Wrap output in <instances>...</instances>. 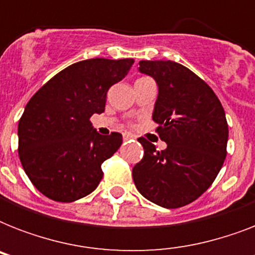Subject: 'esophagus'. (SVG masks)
<instances>
[{"mask_svg": "<svg viewBox=\"0 0 255 255\" xmlns=\"http://www.w3.org/2000/svg\"><path fill=\"white\" fill-rule=\"evenodd\" d=\"M135 139V135H132V133H124L123 135V140L124 141H128V140Z\"/></svg>", "mask_w": 255, "mask_h": 255, "instance_id": "34e87169", "label": "esophagus"}]
</instances>
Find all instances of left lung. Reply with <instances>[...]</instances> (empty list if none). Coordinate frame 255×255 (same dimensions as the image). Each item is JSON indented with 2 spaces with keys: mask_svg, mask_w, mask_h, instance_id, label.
Instances as JSON below:
<instances>
[{
  "mask_svg": "<svg viewBox=\"0 0 255 255\" xmlns=\"http://www.w3.org/2000/svg\"><path fill=\"white\" fill-rule=\"evenodd\" d=\"M139 71L155 79L159 94L152 119L167 148L159 152L140 137L141 161L133 182L156 205L174 209L205 192L226 157L228 123L213 90L185 66L172 61H140Z\"/></svg>",
  "mask_w": 255,
  "mask_h": 255,
  "instance_id": "obj_1",
  "label": "left lung"
}]
</instances>
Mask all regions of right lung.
Here are the masks:
<instances>
[{
  "label": "right lung",
  "mask_w": 255,
  "mask_h": 255,
  "mask_svg": "<svg viewBox=\"0 0 255 255\" xmlns=\"http://www.w3.org/2000/svg\"><path fill=\"white\" fill-rule=\"evenodd\" d=\"M133 59L94 58L66 67L39 88L18 123V153L33 185L54 201L73 202L96 189L102 164L123 143L100 135L90 122L106 107L107 91Z\"/></svg>",
  "instance_id": "1"
}]
</instances>
